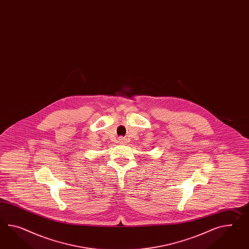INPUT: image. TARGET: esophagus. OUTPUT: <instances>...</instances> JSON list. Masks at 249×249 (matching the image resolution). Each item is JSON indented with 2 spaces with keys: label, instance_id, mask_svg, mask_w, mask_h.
<instances>
[{
  "label": "esophagus",
  "instance_id": "esophagus-1",
  "mask_svg": "<svg viewBox=\"0 0 249 249\" xmlns=\"http://www.w3.org/2000/svg\"><path fill=\"white\" fill-rule=\"evenodd\" d=\"M119 142H120V144H126L127 142V140L126 138L121 137V138H119Z\"/></svg>",
  "mask_w": 249,
  "mask_h": 249
}]
</instances>
